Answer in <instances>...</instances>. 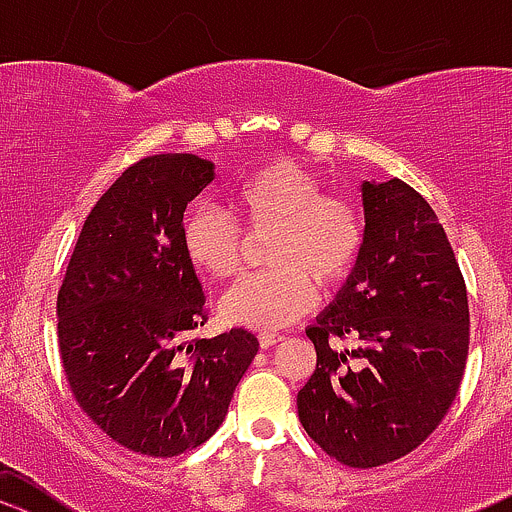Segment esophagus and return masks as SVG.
I'll list each match as a JSON object with an SVG mask.
<instances>
[{
	"mask_svg": "<svg viewBox=\"0 0 512 512\" xmlns=\"http://www.w3.org/2000/svg\"><path fill=\"white\" fill-rule=\"evenodd\" d=\"M257 339H260V347L267 349V347H275V344L282 342L285 337H282L280 332H260V337Z\"/></svg>",
	"mask_w": 512,
	"mask_h": 512,
	"instance_id": "obj_1",
	"label": "esophagus"
}]
</instances>
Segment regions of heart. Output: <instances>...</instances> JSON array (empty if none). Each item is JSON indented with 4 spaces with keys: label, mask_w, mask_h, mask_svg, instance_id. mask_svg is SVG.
<instances>
[{
    "label": "heart",
    "mask_w": 512,
    "mask_h": 512,
    "mask_svg": "<svg viewBox=\"0 0 512 512\" xmlns=\"http://www.w3.org/2000/svg\"><path fill=\"white\" fill-rule=\"evenodd\" d=\"M223 210L198 205L183 223V250L195 270L230 280L242 262L245 237L270 235L262 275L237 282L220 302L230 324L277 329L302 317L314 302V285L342 282L359 257L364 223L359 210L339 195H324L317 175L299 165L270 163L247 175ZM238 224L235 226L234 223Z\"/></svg>",
    "instance_id": "1"
}]
</instances>
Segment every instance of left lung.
<instances>
[{"mask_svg":"<svg viewBox=\"0 0 512 512\" xmlns=\"http://www.w3.org/2000/svg\"><path fill=\"white\" fill-rule=\"evenodd\" d=\"M364 242L347 282L307 327L317 369L299 389L304 431L339 463L374 468L421 446L456 399L468 297L431 205L404 180L361 183ZM352 336V353L332 338Z\"/></svg>","mask_w":512,"mask_h":512,"instance_id":"left-lung-1","label":"left lung"}]
</instances>
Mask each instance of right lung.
I'll return each mask as SVG.
<instances>
[{
  "instance_id": "right-lung-1",
  "label": "right lung",
  "mask_w": 512,
  "mask_h": 512,
  "mask_svg": "<svg viewBox=\"0 0 512 512\" xmlns=\"http://www.w3.org/2000/svg\"><path fill=\"white\" fill-rule=\"evenodd\" d=\"M193 153L138 160L101 195L56 299L66 379L91 421L133 453L173 458L220 428L260 342L247 329L185 342L205 294L183 213L213 183Z\"/></svg>"
}]
</instances>
